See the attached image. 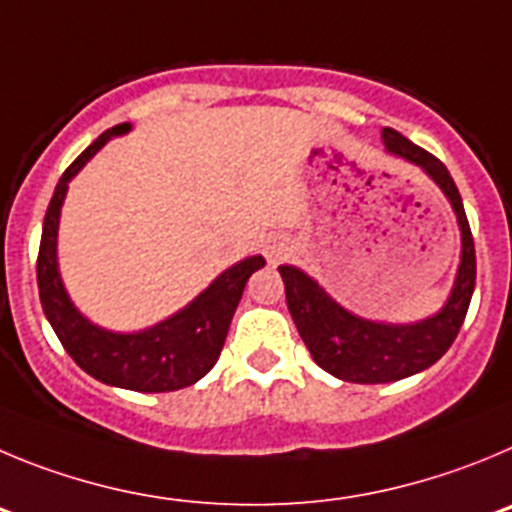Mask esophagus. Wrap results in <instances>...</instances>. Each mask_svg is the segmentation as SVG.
Masks as SVG:
<instances>
[{"mask_svg": "<svg viewBox=\"0 0 512 512\" xmlns=\"http://www.w3.org/2000/svg\"><path fill=\"white\" fill-rule=\"evenodd\" d=\"M288 252H290L288 239H273V242H267L265 247V255L270 262H280L283 257H288Z\"/></svg>", "mask_w": 512, "mask_h": 512, "instance_id": "1", "label": "esophagus"}]
</instances>
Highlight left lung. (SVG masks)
<instances>
[{
  "instance_id": "obj_1",
  "label": "left lung",
  "mask_w": 512,
  "mask_h": 512,
  "mask_svg": "<svg viewBox=\"0 0 512 512\" xmlns=\"http://www.w3.org/2000/svg\"><path fill=\"white\" fill-rule=\"evenodd\" d=\"M382 142L388 153L421 165L444 191L457 214L462 229V262L446 306L416 324H377V321L359 319L339 306L316 280L308 278L298 267H278L285 283V303L313 362L329 375L359 385L403 380L439 362L462 329L474 293V278H477L474 239L469 232L462 196L446 165L390 127L382 130Z\"/></svg>"
}]
</instances>
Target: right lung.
Here are the masks:
<instances>
[{
	"mask_svg": "<svg viewBox=\"0 0 512 512\" xmlns=\"http://www.w3.org/2000/svg\"><path fill=\"white\" fill-rule=\"evenodd\" d=\"M130 130V124H117L101 132L84 153L78 155L55 186L53 199L43 222V239L38 252V288L40 303L50 326L61 339L63 349L78 367L114 388L137 393H170L199 382L222 354L229 324L245 293V285L255 270L265 265L262 255L247 257L224 270L199 298H193L176 316L160 321L145 331L117 334L91 324L78 313L63 288L58 273V222L66 199L68 181L84 168L114 135Z\"/></svg>",
	"mask_w": 512,
	"mask_h": 512,
	"instance_id": "right-lung-1",
	"label": "right lung"
}]
</instances>
